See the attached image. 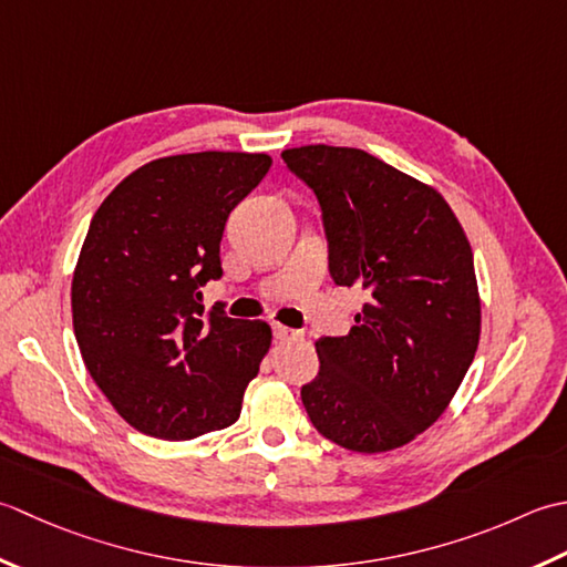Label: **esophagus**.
<instances>
[{"label":"esophagus","mask_w":567,"mask_h":567,"mask_svg":"<svg viewBox=\"0 0 567 567\" xmlns=\"http://www.w3.org/2000/svg\"><path fill=\"white\" fill-rule=\"evenodd\" d=\"M274 338L286 342V340H300V338H303V334H300V332L293 330V328L281 326V322H274Z\"/></svg>","instance_id":"obj_1"}]
</instances>
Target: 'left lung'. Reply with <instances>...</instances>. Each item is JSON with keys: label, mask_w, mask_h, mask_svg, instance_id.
<instances>
[{"label": "left lung", "mask_w": 567, "mask_h": 567, "mask_svg": "<svg viewBox=\"0 0 567 567\" xmlns=\"http://www.w3.org/2000/svg\"><path fill=\"white\" fill-rule=\"evenodd\" d=\"M316 193L338 286L367 303L344 338H320L300 389L310 423L352 453H386L441 419L475 360L482 300L472 247L429 183L350 146L281 154Z\"/></svg>", "instance_id": "1"}]
</instances>
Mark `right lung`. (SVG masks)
Instances as JSON below:
<instances>
[{
  "mask_svg": "<svg viewBox=\"0 0 567 567\" xmlns=\"http://www.w3.org/2000/svg\"><path fill=\"white\" fill-rule=\"evenodd\" d=\"M271 156L198 152L148 161L92 217L73 271L80 354L132 429L161 441L229 429L271 348L264 320L205 313L229 213Z\"/></svg>",
  "mask_w": 567,
  "mask_h": 567,
  "instance_id": "1",
  "label": "right lung"
}]
</instances>
